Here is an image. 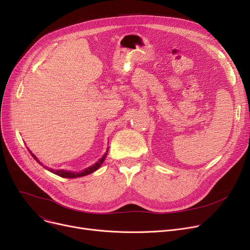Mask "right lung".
Here are the masks:
<instances>
[{"label":"right lung","instance_id":"obj_1","mask_svg":"<svg viewBox=\"0 0 250 250\" xmlns=\"http://www.w3.org/2000/svg\"><path fill=\"white\" fill-rule=\"evenodd\" d=\"M30 152V154H31V156L34 157L36 160H37V162H39L40 165H42L41 162H40V160H38V158L36 157V155H34L31 153V151H29ZM107 152L108 151H106V153L103 155V157L100 159V160H98L96 162L95 165H93L92 167H88V168H85V169H83V170H82V171H80V172H75V171H69V170H64V169H60V170H55V169H52V168H49V167H46L48 170H50L51 172H53V173H55V175H57V176H59V177H62V178H68V179H74V178H79V177H83V176H86V175H89V173H92V172H94L95 170H97L100 167H101V165L103 164V161L105 160V157H106V155H107Z\"/></svg>","mask_w":250,"mask_h":250}]
</instances>
